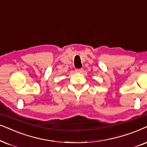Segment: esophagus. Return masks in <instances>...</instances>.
Here are the masks:
<instances>
[{
  "label": "esophagus",
  "mask_w": 147,
  "mask_h": 147,
  "mask_svg": "<svg viewBox=\"0 0 147 147\" xmlns=\"http://www.w3.org/2000/svg\"><path fill=\"white\" fill-rule=\"evenodd\" d=\"M83 71V70L82 69V68H79V69H76L75 70V72H79V73H81V72H82Z\"/></svg>",
  "instance_id": "obj_1"
}]
</instances>
